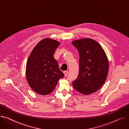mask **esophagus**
<instances>
[{"label":"esophagus","mask_w":129,"mask_h":129,"mask_svg":"<svg viewBox=\"0 0 129 129\" xmlns=\"http://www.w3.org/2000/svg\"><path fill=\"white\" fill-rule=\"evenodd\" d=\"M64 76H66V75H67V73H68V72L67 71H64Z\"/></svg>","instance_id":"1"}]
</instances>
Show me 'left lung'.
I'll return each mask as SVG.
<instances>
[{
  "instance_id": "left-lung-1",
  "label": "left lung",
  "mask_w": 129,
  "mask_h": 129,
  "mask_svg": "<svg viewBox=\"0 0 129 129\" xmlns=\"http://www.w3.org/2000/svg\"><path fill=\"white\" fill-rule=\"evenodd\" d=\"M72 44L79 53V73L73 82L75 89L84 95L96 92L105 82L109 63L105 51L95 40L83 38L74 40Z\"/></svg>"
}]
</instances>
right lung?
I'll return each instance as SVG.
<instances>
[{"mask_svg": "<svg viewBox=\"0 0 129 129\" xmlns=\"http://www.w3.org/2000/svg\"><path fill=\"white\" fill-rule=\"evenodd\" d=\"M60 42L51 38L40 40L34 48L26 66V77L35 92L46 95L52 92L59 79L64 77L53 57Z\"/></svg>", "mask_w": 129, "mask_h": 129, "instance_id": "obj_1", "label": "right lung"}]
</instances>
